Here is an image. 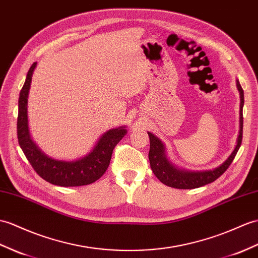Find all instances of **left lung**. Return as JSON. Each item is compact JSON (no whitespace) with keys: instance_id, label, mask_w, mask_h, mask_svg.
I'll return each instance as SVG.
<instances>
[{"instance_id":"1","label":"left lung","mask_w":258,"mask_h":258,"mask_svg":"<svg viewBox=\"0 0 258 258\" xmlns=\"http://www.w3.org/2000/svg\"><path fill=\"white\" fill-rule=\"evenodd\" d=\"M236 87L239 92V132L238 137L236 141V146L234 151L232 152L229 157L225 161H223L220 166L215 167L213 169L209 170H187L179 168L178 166L172 164L171 161L167 157L166 154V146L157 136H155L153 133H149V141H151V148H149V163H151V168L159 180L164 184L168 185L171 188L177 189H195L202 187L208 183H211L214 180L222 175V173L229 168V166L234 159L235 155L238 151L239 146L242 144L243 137V105H244V91L239 85L238 80H236Z\"/></svg>"}]
</instances>
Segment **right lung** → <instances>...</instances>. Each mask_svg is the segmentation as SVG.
<instances>
[{"label":"right lung","instance_id":"add662e5","mask_svg":"<svg viewBox=\"0 0 258 258\" xmlns=\"http://www.w3.org/2000/svg\"><path fill=\"white\" fill-rule=\"evenodd\" d=\"M36 66L37 62H34L29 68L19 99L17 139L22 151L34 170L44 180L52 184L60 187H78L97 181L109 167L116 144L126 135V127L119 126L106 131L100 136L91 151L76 160H59L48 156L36 145L28 127V93Z\"/></svg>","mask_w":258,"mask_h":258}]
</instances>
